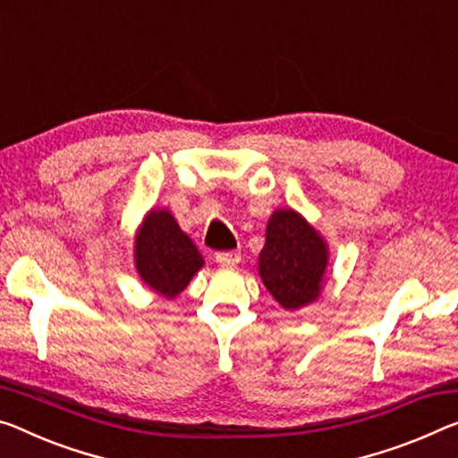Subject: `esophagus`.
Listing matches in <instances>:
<instances>
[{"label": "esophagus", "instance_id": "34e87169", "mask_svg": "<svg viewBox=\"0 0 458 458\" xmlns=\"http://www.w3.org/2000/svg\"><path fill=\"white\" fill-rule=\"evenodd\" d=\"M239 259H242V251H237V250L216 253V262H219L221 266H235V264H239Z\"/></svg>", "mask_w": 458, "mask_h": 458}]
</instances>
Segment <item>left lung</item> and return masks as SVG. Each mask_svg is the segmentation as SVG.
<instances>
[{
  "label": "left lung",
  "mask_w": 458,
  "mask_h": 458,
  "mask_svg": "<svg viewBox=\"0 0 458 458\" xmlns=\"http://www.w3.org/2000/svg\"><path fill=\"white\" fill-rule=\"evenodd\" d=\"M327 266V248L318 231L294 210H276L259 251V276L284 309L318 299Z\"/></svg>",
  "instance_id": "obj_1"
}]
</instances>
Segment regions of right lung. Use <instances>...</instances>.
Instances as JSON below:
<instances>
[{
  "instance_id": "obj_1",
  "label": "right lung",
  "mask_w": 458,
  "mask_h": 458,
  "mask_svg": "<svg viewBox=\"0 0 458 458\" xmlns=\"http://www.w3.org/2000/svg\"><path fill=\"white\" fill-rule=\"evenodd\" d=\"M140 278L153 291L174 299L202 268V256L167 210H151L135 239Z\"/></svg>"
}]
</instances>
